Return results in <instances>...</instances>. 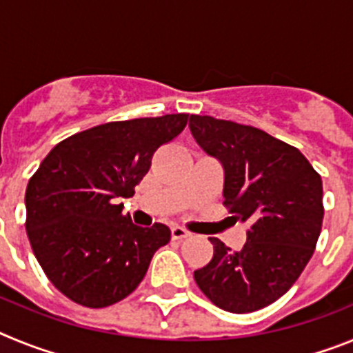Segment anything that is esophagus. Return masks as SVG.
<instances>
[{"instance_id":"34e87169","label":"esophagus","mask_w":353,"mask_h":353,"mask_svg":"<svg viewBox=\"0 0 353 353\" xmlns=\"http://www.w3.org/2000/svg\"><path fill=\"white\" fill-rule=\"evenodd\" d=\"M171 236H173V240H176V242H182V240L191 236V232H187L185 228L182 226H173L171 228Z\"/></svg>"}]
</instances>
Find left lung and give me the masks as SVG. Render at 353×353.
<instances>
[{"label":"left lung","mask_w":353,"mask_h":353,"mask_svg":"<svg viewBox=\"0 0 353 353\" xmlns=\"http://www.w3.org/2000/svg\"><path fill=\"white\" fill-rule=\"evenodd\" d=\"M189 129L224 168V205L249 223L235 252L210 236L214 256L194 270L199 290L230 313H252L285 295L322 232L320 174L295 146L235 121L191 114Z\"/></svg>","instance_id":"8db88e82"}]
</instances>
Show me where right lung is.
I'll list each match as a JSON object with an SVG mask.
<instances>
[{"instance_id": "add662e5", "label": "right lung", "mask_w": 353, "mask_h": 353, "mask_svg": "<svg viewBox=\"0 0 353 353\" xmlns=\"http://www.w3.org/2000/svg\"><path fill=\"white\" fill-rule=\"evenodd\" d=\"M189 114L109 121L63 139L26 189V232L40 267L65 297L86 307L125 299L143 281L171 230L141 228L121 214L155 150L183 130Z\"/></svg>"}]
</instances>
